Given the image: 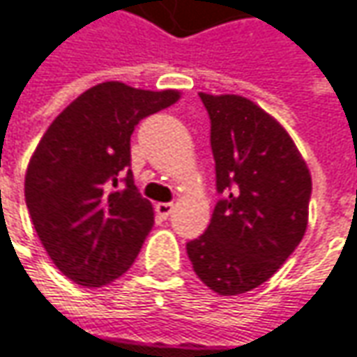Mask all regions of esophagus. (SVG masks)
Instances as JSON below:
<instances>
[{
    "instance_id": "esophagus-1",
    "label": "esophagus",
    "mask_w": 357,
    "mask_h": 357,
    "mask_svg": "<svg viewBox=\"0 0 357 357\" xmlns=\"http://www.w3.org/2000/svg\"><path fill=\"white\" fill-rule=\"evenodd\" d=\"M154 211H156V215H158V217L167 219L170 213H172V203H156Z\"/></svg>"
}]
</instances>
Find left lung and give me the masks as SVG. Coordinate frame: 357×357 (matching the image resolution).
Instances as JSON below:
<instances>
[{
    "instance_id": "8db88e82",
    "label": "left lung",
    "mask_w": 357,
    "mask_h": 357,
    "mask_svg": "<svg viewBox=\"0 0 357 357\" xmlns=\"http://www.w3.org/2000/svg\"><path fill=\"white\" fill-rule=\"evenodd\" d=\"M199 96L223 199L187 253L208 289L239 295L265 283L301 243L312 174L289 134L257 104L235 94Z\"/></svg>"
}]
</instances>
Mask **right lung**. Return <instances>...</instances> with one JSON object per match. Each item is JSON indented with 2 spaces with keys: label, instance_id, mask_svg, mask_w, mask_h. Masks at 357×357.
Returning a JSON list of instances; mask_svg holds the SVG:
<instances>
[{
  "label": "right lung",
  "instance_id": "obj_1",
  "mask_svg": "<svg viewBox=\"0 0 357 357\" xmlns=\"http://www.w3.org/2000/svg\"><path fill=\"white\" fill-rule=\"evenodd\" d=\"M176 90L104 82L74 100L42 136L26 172V205L54 265L84 287L124 275L154 223L130 170V136Z\"/></svg>",
  "mask_w": 357,
  "mask_h": 357
}]
</instances>
